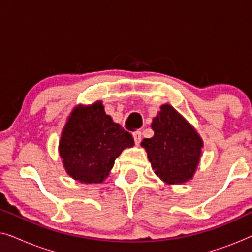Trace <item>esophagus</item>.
I'll return each mask as SVG.
<instances>
[{
	"instance_id": "34e87169",
	"label": "esophagus",
	"mask_w": 252,
	"mask_h": 252,
	"mask_svg": "<svg viewBox=\"0 0 252 252\" xmlns=\"http://www.w3.org/2000/svg\"><path fill=\"white\" fill-rule=\"evenodd\" d=\"M133 137H134V141H135V144H139L141 143V140H142V137H141V132H139V130H136V132L133 133Z\"/></svg>"
}]
</instances>
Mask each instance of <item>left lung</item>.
Returning <instances> with one entry per match:
<instances>
[{
    "label": "left lung",
    "mask_w": 252,
    "mask_h": 252,
    "mask_svg": "<svg viewBox=\"0 0 252 252\" xmlns=\"http://www.w3.org/2000/svg\"><path fill=\"white\" fill-rule=\"evenodd\" d=\"M154 136L141 142L155 174L167 185L192 179L201 159L203 141L194 127L170 104H163L153 119Z\"/></svg>",
    "instance_id": "left-lung-1"
}]
</instances>
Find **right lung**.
Wrapping results in <instances>:
<instances>
[{
  "mask_svg": "<svg viewBox=\"0 0 252 252\" xmlns=\"http://www.w3.org/2000/svg\"><path fill=\"white\" fill-rule=\"evenodd\" d=\"M134 146L130 133L104 111L102 102L78 105L62 132L61 158L67 174L85 184H101L125 148Z\"/></svg>",
  "mask_w": 252,
  "mask_h": 252,
  "instance_id": "1",
  "label": "right lung"
}]
</instances>
